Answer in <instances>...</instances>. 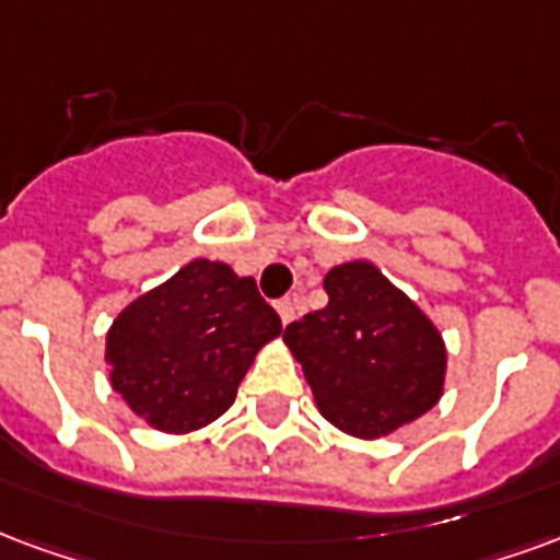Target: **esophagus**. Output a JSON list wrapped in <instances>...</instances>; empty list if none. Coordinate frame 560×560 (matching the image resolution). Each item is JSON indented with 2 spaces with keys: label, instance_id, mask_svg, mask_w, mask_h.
Returning a JSON list of instances; mask_svg holds the SVG:
<instances>
[{
  "label": "esophagus",
  "instance_id": "1",
  "mask_svg": "<svg viewBox=\"0 0 560 560\" xmlns=\"http://www.w3.org/2000/svg\"><path fill=\"white\" fill-rule=\"evenodd\" d=\"M276 312H279L281 323L288 326V323L293 320V314H296V302H293V300H279V302H276Z\"/></svg>",
  "mask_w": 560,
  "mask_h": 560
}]
</instances>
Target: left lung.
Segmentation results:
<instances>
[{
	"label": "left lung",
	"instance_id": "obj_1",
	"mask_svg": "<svg viewBox=\"0 0 560 560\" xmlns=\"http://www.w3.org/2000/svg\"><path fill=\"white\" fill-rule=\"evenodd\" d=\"M323 288L329 305L284 329L320 416L380 439L436 407L448 353L428 314L368 260L332 267Z\"/></svg>",
	"mask_w": 560,
	"mask_h": 560
}]
</instances>
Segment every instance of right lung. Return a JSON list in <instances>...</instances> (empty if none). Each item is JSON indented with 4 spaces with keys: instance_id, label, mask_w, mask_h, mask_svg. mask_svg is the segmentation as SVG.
<instances>
[{
    "instance_id": "add662e5",
    "label": "right lung",
    "mask_w": 560,
    "mask_h": 560,
    "mask_svg": "<svg viewBox=\"0 0 560 560\" xmlns=\"http://www.w3.org/2000/svg\"><path fill=\"white\" fill-rule=\"evenodd\" d=\"M281 317L222 260L196 258L130 302L106 335L112 388L163 433H189L225 412Z\"/></svg>"
}]
</instances>
